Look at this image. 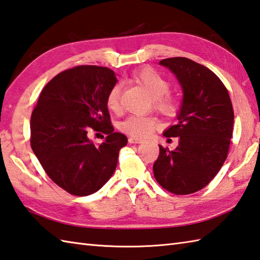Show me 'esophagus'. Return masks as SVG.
<instances>
[{
	"mask_svg": "<svg viewBox=\"0 0 260 260\" xmlns=\"http://www.w3.org/2000/svg\"><path fill=\"white\" fill-rule=\"evenodd\" d=\"M128 142H129V143H132V144H140V143H142V142H143V140L137 139V137L131 136L129 139H128Z\"/></svg>",
	"mask_w": 260,
	"mask_h": 260,
	"instance_id": "34e87169",
	"label": "esophagus"
}]
</instances>
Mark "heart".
<instances>
[{
	"mask_svg": "<svg viewBox=\"0 0 260 260\" xmlns=\"http://www.w3.org/2000/svg\"><path fill=\"white\" fill-rule=\"evenodd\" d=\"M132 80L140 84L152 96L153 108L164 115L172 116L178 109L176 98L168 91L170 90L169 80L160 74L156 70L150 66L134 71L132 73ZM121 91L123 86L120 83H115L106 96L107 107L114 113H119L121 109ZM157 126V119L153 116L131 115L120 121L118 127L125 134L133 137H146L153 132Z\"/></svg>",
	"mask_w": 260,
	"mask_h": 260,
	"instance_id": "b5f03b06",
	"label": "heart"
}]
</instances>
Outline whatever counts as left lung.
Here are the masks:
<instances>
[{
    "instance_id": "1",
    "label": "left lung",
    "mask_w": 260,
    "mask_h": 260,
    "mask_svg": "<svg viewBox=\"0 0 260 260\" xmlns=\"http://www.w3.org/2000/svg\"><path fill=\"white\" fill-rule=\"evenodd\" d=\"M179 80L184 100L178 123L166 137H179L170 151L159 145L153 165L156 181L175 195H189L213 180L226 160L233 133V107L228 89L206 66L186 57L160 60Z\"/></svg>"
}]
</instances>
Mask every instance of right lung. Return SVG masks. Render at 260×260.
<instances>
[{
    "mask_svg": "<svg viewBox=\"0 0 260 260\" xmlns=\"http://www.w3.org/2000/svg\"><path fill=\"white\" fill-rule=\"evenodd\" d=\"M114 71L96 65L65 70L44 86L30 118V145L46 174L74 196L91 195L110 179L127 137L114 133L106 96ZM106 140L95 147L88 133Z\"/></svg>",
    "mask_w": 260,
    "mask_h": 260,
    "instance_id": "right-lung-1",
    "label": "right lung"
}]
</instances>
